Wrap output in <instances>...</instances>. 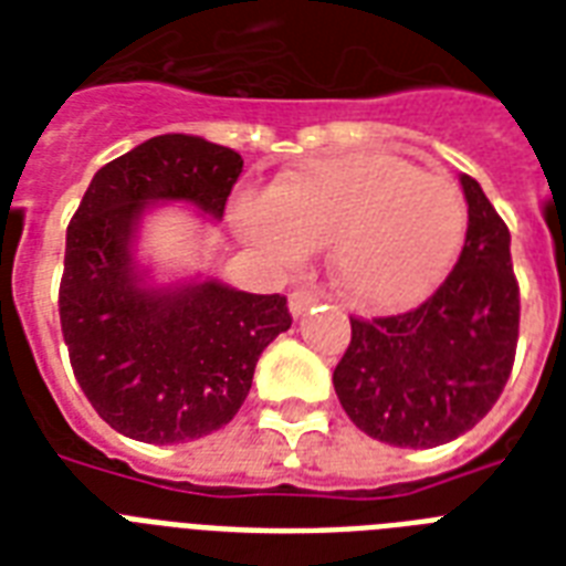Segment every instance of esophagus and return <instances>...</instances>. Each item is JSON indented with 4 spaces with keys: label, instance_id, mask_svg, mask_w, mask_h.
I'll use <instances>...</instances> for the list:
<instances>
[{
    "label": "esophagus",
    "instance_id": "1",
    "mask_svg": "<svg viewBox=\"0 0 566 566\" xmlns=\"http://www.w3.org/2000/svg\"><path fill=\"white\" fill-rule=\"evenodd\" d=\"M319 300H323V293H319L317 287H296V291L291 293V314L293 317H302V314H305L311 305H317Z\"/></svg>",
    "mask_w": 566,
    "mask_h": 566
}]
</instances>
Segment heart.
<instances>
[{
  "label": "heart",
  "instance_id": "obj_1",
  "mask_svg": "<svg viewBox=\"0 0 566 566\" xmlns=\"http://www.w3.org/2000/svg\"><path fill=\"white\" fill-rule=\"evenodd\" d=\"M240 234L279 264L332 243L346 300L373 311L411 308L455 264L467 202L455 181L396 155L323 158L287 172L266 199H240Z\"/></svg>",
  "mask_w": 566,
  "mask_h": 566
}]
</instances>
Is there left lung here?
I'll return each instance as SVG.
<instances>
[{
	"instance_id": "left-lung-1",
	"label": "left lung",
	"mask_w": 566,
	"mask_h": 566,
	"mask_svg": "<svg viewBox=\"0 0 566 566\" xmlns=\"http://www.w3.org/2000/svg\"><path fill=\"white\" fill-rule=\"evenodd\" d=\"M467 238L429 300L390 317H349L353 340L335 367L337 399L370 438L440 447L491 411L520 337L511 234L479 181L461 176Z\"/></svg>"
}]
</instances>
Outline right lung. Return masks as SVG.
Returning a JSON list of instances; mask_svg holds the SVG:
<instances>
[{
  "label": "right lung",
  "instance_id": "obj_1",
  "mask_svg": "<svg viewBox=\"0 0 566 566\" xmlns=\"http://www.w3.org/2000/svg\"><path fill=\"white\" fill-rule=\"evenodd\" d=\"M240 172L243 158L229 146L153 137L93 176L66 226L57 314L70 364L93 411L126 438L185 443L222 429L261 353L291 328L282 293L137 284L128 243L146 202L185 199L222 217Z\"/></svg>",
  "mask_w": 566,
  "mask_h": 566
}]
</instances>
